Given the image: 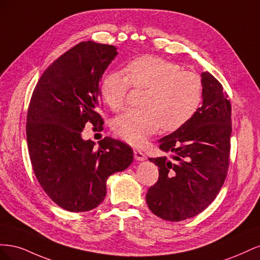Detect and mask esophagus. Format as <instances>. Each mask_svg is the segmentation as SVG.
I'll return each instance as SVG.
<instances>
[{"mask_svg":"<svg viewBox=\"0 0 260 260\" xmlns=\"http://www.w3.org/2000/svg\"><path fill=\"white\" fill-rule=\"evenodd\" d=\"M133 154H135V158L137 160H144L146 158L144 153L138 148H133Z\"/></svg>","mask_w":260,"mask_h":260,"instance_id":"34e87169","label":"esophagus"}]
</instances>
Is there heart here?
<instances>
[{
  "instance_id": "b5f03b06",
  "label": "heart",
  "mask_w": 260,
  "mask_h": 260,
  "mask_svg": "<svg viewBox=\"0 0 260 260\" xmlns=\"http://www.w3.org/2000/svg\"><path fill=\"white\" fill-rule=\"evenodd\" d=\"M127 76L119 72L107 74L100 85L101 96L113 111L127 104L131 85L146 89L143 109H131L117 117L115 135L131 145H143L160 127L165 131L182 128L198 113L203 100L201 77L166 59L142 56L125 66Z\"/></svg>"
}]
</instances>
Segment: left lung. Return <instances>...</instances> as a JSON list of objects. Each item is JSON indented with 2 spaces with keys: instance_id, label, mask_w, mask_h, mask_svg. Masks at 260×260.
Segmentation results:
<instances>
[{
  "instance_id": "8db88e82",
  "label": "left lung",
  "mask_w": 260,
  "mask_h": 260,
  "mask_svg": "<svg viewBox=\"0 0 260 260\" xmlns=\"http://www.w3.org/2000/svg\"><path fill=\"white\" fill-rule=\"evenodd\" d=\"M203 105L182 128L159 140L167 157L148 158L158 166L159 177L146 193L154 215L181 221L205 210L214 202L226 178L232 132L231 104L221 83L202 74Z\"/></svg>"
}]
</instances>
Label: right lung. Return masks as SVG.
Segmentation results:
<instances>
[{
    "mask_svg": "<svg viewBox=\"0 0 260 260\" xmlns=\"http://www.w3.org/2000/svg\"><path fill=\"white\" fill-rule=\"evenodd\" d=\"M117 55L114 45L78 43L46 68L27 114L30 161L43 191L68 211H89L106 195V180L127 168L132 148L105 137L99 147L84 141L86 123L103 130L100 82Z\"/></svg>",
    "mask_w": 260,
    "mask_h": 260,
    "instance_id": "obj_1",
    "label": "right lung"
}]
</instances>
